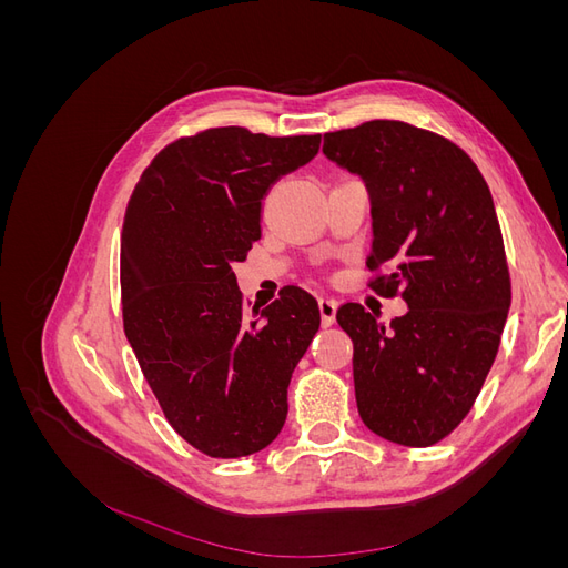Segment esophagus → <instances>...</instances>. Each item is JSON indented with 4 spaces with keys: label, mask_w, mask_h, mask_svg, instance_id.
Returning <instances> with one entry per match:
<instances>
[{
    "label": "esophagus",
    "mask_w": 568,
    "mask_h": 568,
    "mask_svg": "<svg viewBox=\"0 0 568 568\" xmlns=\"http://www.w3.org/2000/svg\"><path fill=\"white\" fill-rule=\"evenodd\" d=\"M320 315H322V326H332L336 322V307L338 303L334 298H320Z\"/></svg>",
    "instance_id": "esophagus-1"
}]
</instances>
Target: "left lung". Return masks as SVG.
<instances>
[{
	"label": "left lung",
	"mask_w": 568,
	"mask_h": 568,
	"mask_svg": "<svg viewBox=\"0 0 568 568\" xmlns=\"http://www.w3.org/2000/svg\"><path fill=\"white\" fill-rule=\"evenodd\" d=\"M324 156L359 175L372 201L369 286L400 294L390 326L359 303L336 320L353 341L357 412L407 448L443 440L480 393L511 303L490 189L457 144L400 120L324 134Z\"/></svg>",
	"instance_id": "1"
}]
</instances>
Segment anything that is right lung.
<instances>
[{
	"label": "right lung",
	"instance_id": "1",
	"mask_svg": "<svg viewBox=\"0 0 568 568\" xmlns=\"http://www.w3.org/2000/svg\"><path fill=\"white\" fill-rule=\"evenodd\" d=\"M320 142L203 130L168 144L128 201L125 336L170 426L209 457H246L280 436L291 374L320 329L317 301L298 286L246 313L232 270L261 239L270 186Z\"/></svg>",
	"mask_w": 568,
	"mask_h": 568
}]
</instances>
